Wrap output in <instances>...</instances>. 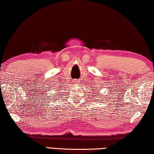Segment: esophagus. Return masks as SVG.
<instances>
[{"instance_id": "34e87169", "label": "esophagus", "mask_w": 154, "mask_h": 154, "mask_svg": "<svg viewBox=\"0 0 154 154\" xmlns=\"http://www.w3.org/2000/svg\"><path fill=\"white\" fill-rule=\"evenodd\" d=\"M73 83H75V85H77L78 83H79V81H78V80H74L73 81Z\"/></svg>"}]
</instances>
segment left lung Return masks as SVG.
Returning <instances> with one entry per match:
<instances>
[{
  "label": "left lung",
  "mask_w": 154,
  "mask_h": 154,
  "mask_svg": "<svg viewBox=\"0 0 154 154\" xmlns=\"http://www.w3.org/2000/svg\"><path fill=\"white\" fill-rule=\"evenodd\" d=\"M98 90V92H97V93H100V92H99V90ZM98 94H96L95 95H93V96H93V98L95 100V98H96V96H98ZM103 99H104V98H103ZM99 101H100V100H99Z\"/></svg>",
  "instance_id": "left-lung-1"
}]
</instances>
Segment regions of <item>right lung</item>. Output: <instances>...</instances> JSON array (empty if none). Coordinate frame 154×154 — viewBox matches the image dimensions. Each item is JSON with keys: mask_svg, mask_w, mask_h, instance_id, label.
Returning a JSON list of instances; mask_svg holds the SVG:
<instances>
[{"mask_svg": "<svg viewBox=\"0 0 154 154\" xmlns=\"http://www.w3.org/2000/svg\"><path fill=\"white\" fill-rule=\"evenodd\" d=\"M55 89H58V88H55ZM62 89H63V88H62Z\"/></svg>", "mask_w": 154, "mask_h": 154, "instance_id": "right-lung-1", "label": "right lung"}]
</instances>
